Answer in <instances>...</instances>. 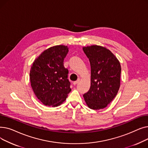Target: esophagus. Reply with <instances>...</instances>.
<instances>
[{"instance_id":"obj_1","label":"esophagus","mask_w":148,"mask_h":148,"mask_svg":"<svg viewBox=\"0 0 148 148\" xmlns=\"http://www.w3.org/2000/svg\"><path fill=\"white\" fill-rule=\"evenodd\" d=\"M79 82H80V79H79L78 80H77V81L73 82V84H74V85H76L77 84H78Z\"/></svg>"}]
</instances>
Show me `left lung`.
<instances>
[{
  "label": "left lung",
  "instance_id": "8db88e82",
  "mask_svg": "<svg viewBox=\"0 0 148 148\" xmlns=\"http://www.w3.org/2000/svg\"><path fill=\"white\" fill-rule=\"evenodd\" d=\"M83 51L90 61V88L83 95L90 109H103L117 95L120 88L121 66L112 51L103 46L83 47Z\"/></svg>",
  "mask_w": 148,
  "mask_h": 148
}]
</instances>
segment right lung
I'll list each match as a JSON object with an SVG mask.
<instances>
[{"mask_svg":"<svg viewBox=\"0 0 148 148\" xmlns=\"http://www.w3.org/2000/svg\"><path fill=\"white\" fill-rule=\"evenodd\" d=\"M68 46L51 47L34 60L30 71L31 86L36 98L44 105L58 107L63 103L71 90L68 71L64 60L68 52Z\"/></svg>","mask_w":148,"mask_h":148,"instance_id":"obj_1","label":"right lung"}]
</instances>
